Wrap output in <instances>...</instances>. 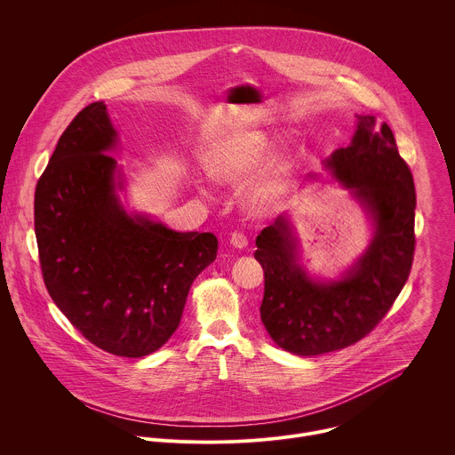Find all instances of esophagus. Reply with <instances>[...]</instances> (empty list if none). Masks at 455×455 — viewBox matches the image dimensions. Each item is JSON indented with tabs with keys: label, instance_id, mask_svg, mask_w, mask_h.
I'll list each match as a JSON object with an SVG mask.
<instances>
[{
	"label": "esophagus",
	"instance_id": "1",
	"mask_svg": "<svg viewBox=\"0 0 455 455\" xmlns=\"http://www.w3.org/2000/svg\"><path fill=\"white\" fill-rule=\"evenodd\" d=\"M230 244L235 246V248H244L248 244V237L243 232H232Z\"/></svg>",
	"mask_w": 455,
	"mask_h": 455
}]
</instances>
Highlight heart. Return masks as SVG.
Instances as JSON below:
<instances>
[{
  "instance_id": "b5f03b06",
  "label": "heart",
  "mask_w": 455,
  "mask_h": 455,
  "mask_svg": "<svg viewBox=\"0 0 455 455\" xmlns=\"http://www.w3.org/2000/svg\"><path fill=\"white\" fill-rule=\"evenodd\" d=\"M272 153V140L263 132H246L234 139L214 165V176L225 183H244L261 169ZM288 172V162L277 158L265 176L248 192V205L255 212H268L275 204V190Z\"/></svg>"
}]
</instances>
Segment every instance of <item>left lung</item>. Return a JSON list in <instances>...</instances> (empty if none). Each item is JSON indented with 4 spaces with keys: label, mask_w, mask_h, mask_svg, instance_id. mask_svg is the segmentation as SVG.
Segmentation results:
<instances>
[{
    "label": "left lung",
    "mask_w": 455,
    "mask_h": 455,
    "mask_svg": "<svg viewBox=\"0 0 455 455\" xmlns=\"http://www.w3.org/2000/svg\"><path fill=\"white\" fill-rule=\"evenodd\" d=\"M326 167L374 220V237L339 281H313L299 265L286 216L257 235L255 259L265 270L261 320L274 342L299 356H316L369 335L403 290L414 259L416 188L385 122L360 115L347 148Z\"/></svg>",
    "instance_id": "left-lung-1"
}]
</instances>
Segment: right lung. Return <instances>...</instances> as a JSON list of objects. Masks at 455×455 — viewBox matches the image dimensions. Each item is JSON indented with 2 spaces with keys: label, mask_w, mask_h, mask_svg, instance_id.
<instances>
[{
  "label": "right lung",
  "mask_w": 455,
  "mask_h": 455,
  "mask_svg": "<svg viewBox=\"0 0 455 455\" xmlns=\"http://www.w3.org/2000/svg\"><path fill=\"white\" fill-rule=\"evenodd\" d=\"M104 102L60 135L34 198L44 286L72 326L106 353L140 358L176 331L190 284L218 253L211 232H176L127 214Z\"/></svg>",
  "instance_id": "1"
}]
</instances>
